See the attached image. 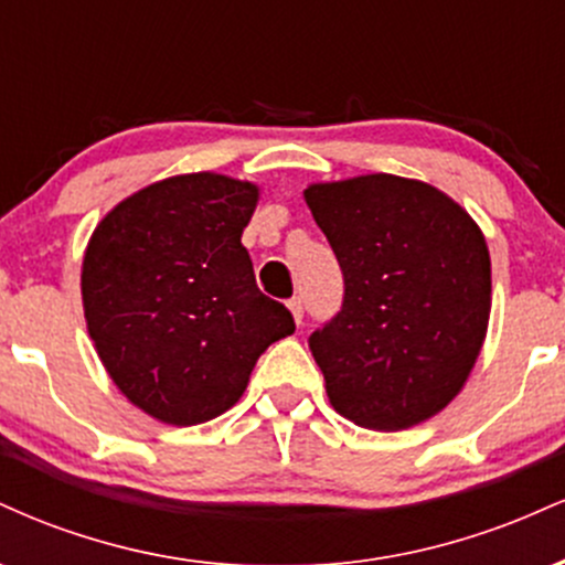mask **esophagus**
<instances>
[{
    "instance_id": "esophagus-1",
    "label": "esophagus",
    "mask_w": 565,
    "mask_h": 565,
    "mask_svg": "<svg viewBox=\"0 0 565 565\" xmlns=\"http://www.w3.org/2000/svg\"><path fill=\"white\" fill-rule=\"evenodd\" d=\"M287 305H289L291 316H295V323H297V327H300L302 319H305V305H302V297H291V300H289Z\"/></svg>"
}]
</instances>
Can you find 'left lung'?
I'll return each mask as SVG.
<instances>
[{
  "label": "left lung",
  "mask_w": 565,
  "mask_h": 565,
  "mask_svg": "<svg viewBox=\"0 0 565 565\" xmlns=\"http://www.w3.org/2000/svg\"><path fill=\"white\" fill-rule=\"evenodd\" d=\"M345 278L340 313L308 345L342 417L372 430L425 423L462 391L491 310L481 228L438 188L361 174L305 188Z\"/></svg>",
  "instance_id": "1"
}]
</instances>
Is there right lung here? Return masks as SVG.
<instances>
[{
	"label": "right lung",
	"instance_id": "add662e5",
	"mask_svg": "<svg viewBox=\"0 0 565 565\" xmlns=\"http://www.w3.org/2000/svg\"><path fill=\"white\" fill-rule=\"evenodd\" d=\"M257 196L225 174H178L116 204L89 238V337L116 387L161 423L228 412L270 342L295 332L242 244Z\"/></svg>",
	"mask_w": 565,
	"mask_h": 565
}]
</instances>
